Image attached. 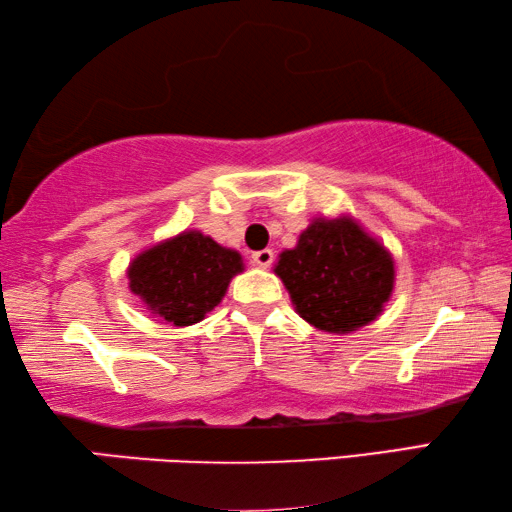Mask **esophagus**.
<instances>
[{"label": "esophagus", "instance_id": "1", "mask_svg": "<svg viewBox=\"0 0 512 512\" xmlns=\"http://www.w3.org/2000/svg\"><path fill=\"white\" fill-rule=\"evenodd\" d=\"M251 261H254L258 267H270L274 261V251L272 249H261L251 254Z\"/></svg>", "mask_w": 512, "mask_h": 512}]
</instances>
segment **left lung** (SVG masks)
Wrapping results in <instances>:
<instances>
[{"label":"left lung","mask_w":512,"mask_h":512,"mask_svg":"<svg viewBox=\"0 0 512 512\" xmlns=\"http://www.w3.org/2000/svg\"><path fill=\"white\" fill-rule=\"evenodd\" d=\"M274 274L299 317L338 335L374 322L395 290L392 254L351 215L315 217L297 245L281 251Z\"/></svg>","instance_id":"left-lung-1"}]
</instances>
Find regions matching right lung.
I'll list each match as a JSON object with an SVG mask.
<instances>
[{"label":"right lung","instance_id":"add662e5","mask_svg":"<svg viewBox=\"0 0 512 512\" xmlns=\"http://www.w3.org/2000/svg\"><path fill=\"white\" fill-rule=\"evenodd\" d=\"M245 270L236 249L197 229L156 242L127 267L129 290L147 311L172 326L197 324L220 304L231 279Z\"/></svg>","mask_w":512,"mask_h":512}]
</instances>
